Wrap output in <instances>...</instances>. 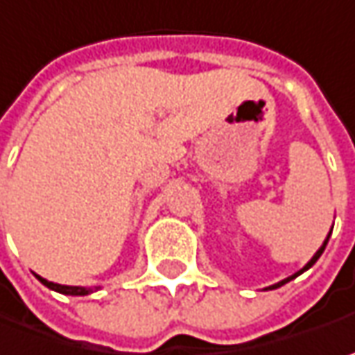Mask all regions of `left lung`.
<instances>
[{
    "instance_id": "8db88e82",
    "label": "left lung",
    "mask_w": 355,
    "mask_h": 355,
    "mask_svg": "<svg viewBox=\"0 0 355 355\" xmlns=\"http://www.w3.org/2000/svg\"><path fill=\"white\" fill-rule=\"evenodd\" d=\"M328 239H330V234H328ZM328 239L324 240V244H322V246H320V250H318L316 254L312 256V260H310V262H308V264H306V266H304V268L298 270V272H296V274H292V276H290V278H286V280H282V282H278V284L268 286V288H266V290H274V288H280V286H284L286 282H290V280H294V278H296V276H300L302 272H306V270H308V268H312V266H314V264H316V260H318V258H320V256H322V252H324V248H326V244H328Z\"/></svg>"
}]
</instances>
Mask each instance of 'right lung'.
Returning a JSON list of instances; mask_svg holds the SVG:
<instances>
[{
    "label": "right lung",
    "mask_w": 355,
    "mask_h": 355,
    "mask_svg": "<svg viewBox=\"0 0 355 355\" xmlns=\"http://www.w3.org/2000/svg\"><path fill=\"white\" fill-rule=\"evenodd\" d=\"M35 276H37V274H35ZM37 280L43 286L51 288V290L59 292V294H67V296H87V294H91V292H95V290H97V288H83V286L55 284V282H49V280H45V278H41V276H37Z\"/></svg>",
    "instance_id": "obj_1"
}]
</instances>
